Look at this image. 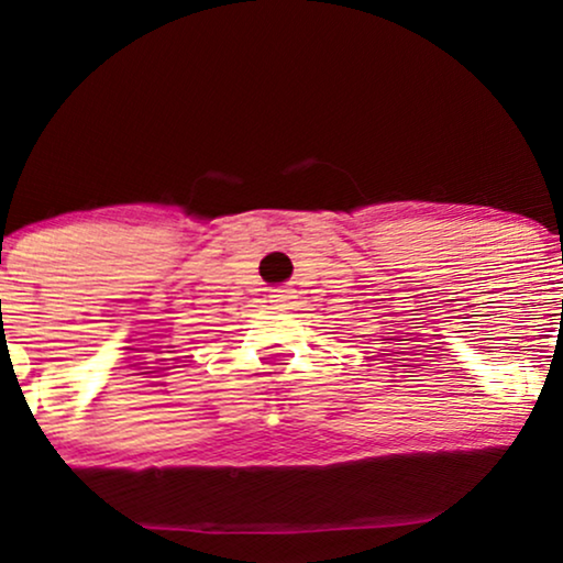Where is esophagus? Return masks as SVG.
<instances>
[{
  "label": "esophagus",
  "instance_id": "1",
  "mask_svg": "<svg viewBox=\"0 0 563 563\" xmlns=\"http://www.w3.org/2000/svg\"><path fill=\"white\" fill-rule=\"evenodd\" d=\"M290 298H294L290 296V290H273V294H269V301H273L275 306H280V309L283 306H288Z\"/></svg>",
  "mask_w": 563,
  "mask_h": 563
}]
</instances>
